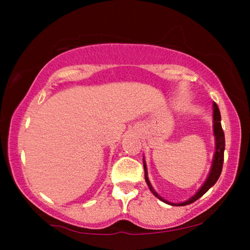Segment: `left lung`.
Segmentation results:
<instances>
[{"mask_svg": "<svg viewBox=\"0 0 250 250\" xmlns=\"http://www.w3.org/2000/svg\"><path fill=\"white\" fill-rule=\"evenodd\" d=\"M213 105H214V133H215V138H216V152H215L214 160H213V166H211V170H210L208 177H207L206 182L204 183V185L202 186L200 191H198L193 197H191L188 201H186V202L179 203V204H173V203H170V202H167L166 200H163V198L161 197L159 194L154 191L153 188L151 186L150 181H149V179H147L146 162L143 161V167H145V179H146V184L149 185L150 191L153 193L154 196L158 197L159 200H161L162 202L167 203V204H170V205H173V206H184V205L191 204V203L195 202L201 196L204 195V194L207 191H208L211 186L216 183L218 177L221 176V173H222V170H223V163H224V151H225V134H224V131H223V128H222L221 112H219L218 105H217L216 103H214Z\"/></svg>", "mask_w": 250, "mask_h": 250, "instance_id": "8db88e82", "label": "left lung"}]
</instances>
